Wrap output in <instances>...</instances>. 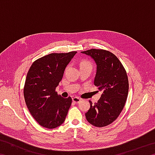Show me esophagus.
<instances>
[{"instance_id": "34e87169", "label": "esophagus", "mask_w": 155, "mask_h": 155, "mask_svg": "<svg viewBox=\"0 0 155 155\" xmlns=\"http://www.w3.org/2000/svg\"><path fill=\"white\" fill-rule=\"evenodd\" d=\"M72 101L75 103H78L81 101V99L78 98V97H74V98H72Z\"/></svg>"}]
</instances>
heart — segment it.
I'll return each mask as SVG.
<instances>
[{
  "instance_id": "obj_1",
  "label": "heart",
  "mask_w": 155,
  "mask_h": 155,
  "mask_svg": "<svg viewBox=\"0 0 155 155\" xmlns=\"http://www.w3.org/2000/svg\"><path fill=\"white\" fill-rule=\"evenodd\" d=\"M86 65H91L90 62H88L87 61H82L81 62L80 66L83 67V66H86Z\"/></svg>"
}]
</instances>
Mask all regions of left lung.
Instances as JSON below:
<instances>
[{"mask_svg": "<svg viewBox=\"0 0 155 155\" xmlns=\"http://www.w3.org/2000/svg\"><path fill=\"white\" fill-rule=\"evenodd\" d=\"M82 53L90 55L97 65L94 85L102 95L97 103L90 101V108L85 117L96 127L111 124L121 114L128 93V79L125 68L112 52L103 49L92 48Z\"/></svg>", "mask_w": 155, "mask_h": 155, "instance_id": "1", "label": "left lung"}]
</instances>
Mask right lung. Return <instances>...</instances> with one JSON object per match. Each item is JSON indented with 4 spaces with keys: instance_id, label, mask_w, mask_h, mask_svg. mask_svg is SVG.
Masks as SVG:
<instances>
[{
    "instance_id": "obj_1",
    "label": "right lung",
    "mask_w": 155,
    "mask_h": 155,
    "mask_svg": "<svg viewBox=\"0 0 155 155\" xmlns=\"http://www.w3.org/2000/svg\"><path fill=\"white\" fill-rule=\"evenodd\" d=\"M76 53H51L35 60L30 67L25 83V100L28 111L41 127L54 128L65 121L72 100L63 98L55 90Z\"/></svg>"
}]
</instances>
